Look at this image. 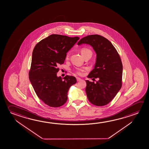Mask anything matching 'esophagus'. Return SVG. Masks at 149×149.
<instances>
[{
	"label": "esophagus",
	"instance_id": "1",
	"mask_svg": "<svg viewBox=\"0 0 149 149\" xmlns=\"http://www.w3.org/2000/svg\"><path fill=\"white\" fill-rule=\"evenodd\" d=\"M76 80H77V81H81V78H79V77H77V78H76Z\"/></svg>",
	"mask_w": 149,
	"mask_h": 149
}]
</instances>
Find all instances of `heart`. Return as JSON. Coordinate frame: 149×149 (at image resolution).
Instances as JSON below:
<instances>
[{
    "instance_id": "1",
    "label": "heart",
    "mask_w": 149,
    "mask_h": 149,
    "mask_svg": "<svg viewBox=\"0 0 149 149\" xmlns=\"http://www.w3.org/2000/svg\"><path fill=\"white\" fill-rule=\"evenodd\" d=\"M88 52H91V51L90 50V49L87 48H83L81 50V54L83 55V56ZM92 53V52H91ZM68 54H67L66 56V58H68ZM84 71L83 70H77L76 71V73L78 74L79 75H81L83 74V71Z\"/></svg>"
}]
</instances>
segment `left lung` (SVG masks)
<instances>
[{
    "label": "left lung",
    "instance_id": "obj_1",
    "mask_svg": "<svg viewBox=\"0 0 149 149\" xmlns=\"http://www.w3.org/2000/svg\"><path fill=\"white\" fill-rule=\"evenodd\" d=\"M83 44L90 45L97 54L95 68L87 77L99 79L96 83L86 81L87 98L93 105H107L122 87L123 65L120 55L112 43L99 35L85 37L77 45Z\"/></svg>",
    "mask_w": 149,
    "mask_h": 149
}]
</instances>
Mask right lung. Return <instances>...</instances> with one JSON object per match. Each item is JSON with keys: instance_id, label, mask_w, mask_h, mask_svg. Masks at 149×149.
Listing matches in <instances>:
<instances>
[{"instance_id": "right-lung-1", "label": "right lung", "mask_w": 149, "mask_h": 149, "mask_svg": "<svg viewBox=\"0 0 149 149\" xmlns=\"http://www.w3.org/2000/svg\"><path fill=\"white\" fill-rule=\"evenodd\" d=\"M79 39L78 37L51 35L34 48L29 81L38 98L50 107L63 105L68 100L69 88L76 83L74 76L66 75L62 78L56 74L58 66L64 63L66 53Z\"/></svg>"}]
</instances>
